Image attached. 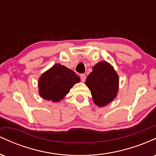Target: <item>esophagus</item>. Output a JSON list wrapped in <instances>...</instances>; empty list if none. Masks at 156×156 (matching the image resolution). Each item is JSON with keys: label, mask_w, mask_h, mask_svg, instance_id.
<instances>
[{"label": "esophagus", "mask_w": 156, "mask_h": 156, "mask_svg": "<svg viewBox=\"0 0 156 156\" xmlns=\"http://www.w3.org/2000/svg\"><path fill=\"white\" fill-rule=\"evenodd\" d=\"M80 79H81V81L84 82L86 80V78H87V76H86L85 74H81L80 76Z\"/></svg>", "instance_id": "34e87169"}]
</instances>
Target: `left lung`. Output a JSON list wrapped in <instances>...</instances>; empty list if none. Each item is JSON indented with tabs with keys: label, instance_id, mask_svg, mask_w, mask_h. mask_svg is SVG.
<instances>
[{
	"label": "left lung",
	"instance_id": "left-lung-1",
	"mask_svg": "<svg viewBox=\"0 0 156 156\" xmlns=\"http://www.w3.org/2000/svg\"><path fill=\"white\" fill-rule=\"evenodd\" d=\"M94 104L105 106L115 99L119 89V76L112 64L100 62L93 67L86 80Z\"/></svg>",
	"mask_w": 156,
	"mask_h": 156
}]
</instances>
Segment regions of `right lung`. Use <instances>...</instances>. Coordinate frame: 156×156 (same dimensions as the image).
Masks as SVG:
<instances>
[{
  "instance_id": "1",
  "label": "right lung",
  "mask_w": 156,
  "mask_h": 156,
  "mask_svg": "<svg viewBox=\"0 0 156 156\" xmlns=\"http://www.w3.org/2000/svg\"><path fill=\"white\" fill-rule=\"evenodd\" d=\"M80 81L72 69L60 64H55L39 78V94L42 98L53 103L59 102L73 86Z\"/></svg>"
}]
</instances>
